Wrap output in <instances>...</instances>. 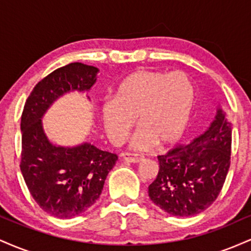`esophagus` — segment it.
<instances>
[{
    "instance_id": "1",
    "label": "esophagus",
    "mask_w": 251,
    "mask_h": 251,
    "mask_svg": "<svg viewBox=\"0 0 251 251\" xmlns=\"http://www.w3.org/2000/svg\"><path fill=\"white\" fill-rule=\"evenodd\" d=\"M123 159L128 163H139L143 160V157L137 153H129V152H126V153L123 154Z\"/></svg>"
}]
</instances>
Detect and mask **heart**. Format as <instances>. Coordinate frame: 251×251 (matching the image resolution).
I'll return each mask as SVG.
<instances>
[{"label":"heart","instance_id":"obj_1","mask_svg":"<svg viewBox=\"0 0 251 251\" xmlns=\"http://www.w3.org/2000/svg\"><path fill=\"white\" fill-rule=\"evenodd\" d=\"M195 99L194 83L183 72H132L119 83L114 99L102 105L103 128L112 143L120 144L137 117L140 127L132 137V149L146 151L157 142L170 145L188 128Z\"/></svg>","mask_w":251,"mask_h":251}]
</instances>
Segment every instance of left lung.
I'll return each instance as SVG.
<instances>
[{
  "label": "left lung",
  "instance_id": "obj_1",
  "mask_svg": "<svg viewBox=\"0 0 251 251\" xmlns=\"http://www.w3.org/2000/svg\"><path fill=\"white\" fill-rule=\"evenodd\" d=\"M231 124L221 108L210 127L191 143L158 155L159 171L149 186L157 206L188 217L208 209L220 195L230 168Z\"/></svg>",
  "mask_w": 251,
  "mask_h": 251
}]
</instances>
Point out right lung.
Listing matches in <instances>:
<instances>
[{
    "label": "right lung",
    "instance_id": "1",
    "mask_svg": "<svg viewBox=\"0 0 251 251\" xmlns=\"http://www.w3.org/2000/svg\"><path fill=\"white\" fill-rule=\"evenodd\" d=\"M98 72L81 62L57 68L36 83L22 112V176L40 208L62 220L76 217L96 203L118 155L89 143L73 148L54 145L41 119L57 98L91 89Z\"/></svg>",
    "mask_w": 251,
    "mask_h": 251
}]
</instances>
